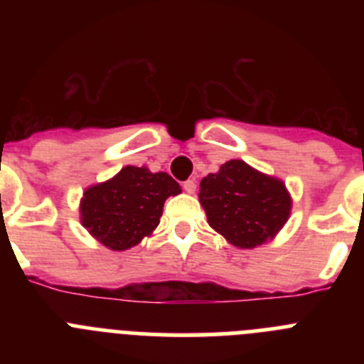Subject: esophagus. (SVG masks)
<instances>
[{"label": "esophagus", "mask_w": 364, "mask_h": 364, "mask_svg": "<svg viewBox=\"0 0 364 364\" xmlns=\"http://www.w3.org/2000/svg\"><path fill=\"white\" fill-rule=\"evenodd\" d=\"M182 188H184L186 193L193 195V193L197 191V182H195V180H186L184 184H182Z\"/></svg>", "instance_id": "34e87169"}]
</instances>
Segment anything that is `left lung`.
<instances>
[{
    "mask_svg": "<svg viewBox=\"0 0 364 364\" xmlns=\"http://www.w3.org/2000/svg\"><path fill=\"white\" fill-rule=\"evenodd\" d=\"M198 200L210 226L242 250L272 240L291 210L284 182L257 171L244 160H230L218 173L204 176Z\"/></svg>",
    "mask_w": 364,
    "mask_h": 364,
    "instance_id": "1",
    "label": "left lung"
}]
</instances>
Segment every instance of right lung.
Returning a JSON list of instances; mask_svg holds the SVG:
<instances>
[{
  "instance_id": "right-lung-1",
  "label": "right lung",
  "mask_w": 364,
  "mask_h": 364,
  "mask_svg": "<svg viewBox=\"0 0 364 364\" xmlns=\"http://www.w3.org/2000/svg\"><path fill=\"white\" fill-rule=\"evenodd\" d=\"M180 191L167 173L125 166L112 178L85 189L80 220L109 250H129L153 233L162 217L164 202Z\"/></svg>"
}]
</instances>
